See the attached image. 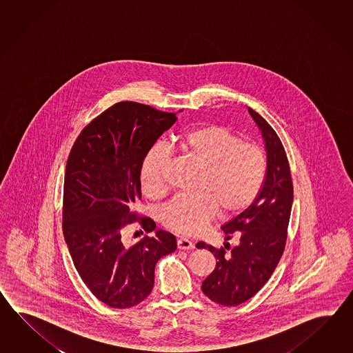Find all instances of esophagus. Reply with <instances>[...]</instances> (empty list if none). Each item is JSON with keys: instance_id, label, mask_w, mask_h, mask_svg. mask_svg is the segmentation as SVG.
<instances>
[{"instance_id": "1", "label": "esophagus", "mask_w": 353, "mask_h": 353, "mask_svg": "<svg viewBox=\"0 0 353 353\" xmlns=\"http://www.w3.org/2000/svg\"><path fill=\"white\" fill-rule=\"evenodd\" d=\"M176 246L179 250H192V248H194V243L187 239H179L176 241Z\"/></svg>"}]
</instances>
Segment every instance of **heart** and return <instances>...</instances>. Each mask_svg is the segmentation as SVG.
Wrapping results in <instances>:
<instances>
[{
    "instance_id": "b5f03b06",
    "label": "heart",
    "mask_w": 353,
    "mask_h": 353,
    "mask_svg": "<svg viewBox=\"0 0 353 353\" xmlns=\"http://www.w3.org/2000/svg\"><path fill=\"white\" fill-rule=\"evenodd\" d=\"M169 148L201 169L194 196H176L161 210L163 225L183 236L202 231L217 216L248 210L263 188L268 160L260 146L245 143L230 128L203 125L173 140ZM169 152L157 145L145 155L140 170L143 192L150 198L165 193L164 172Z\"/></svg>"
}]
</instances>
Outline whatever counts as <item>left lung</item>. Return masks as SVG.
I'll list each match as a JSON object with an SVG mask.
<instances>
[{
  "instance_id": "1",
  "label": "left lung",
  "mask_w": 353,
  "mask_h": 353,
  "mask_svg": "<svg viewBox=\"0 0 353 353\" xmlns=\"http://www.w3.org/2000/svg\"><path fill=\"white\" fill-rule=\"evenodd\" d=\"M248 112L261 130L268 150L263 188L248 210L222 227L227 240L237 237L234 248L230 243L221 248L196 243L198 248H208L217 260L203 281V293L225 307L248 301L268 283L285 250L293 205V180L281 140L259 113L252 108Z\"/></svg>"
}]
</instances>
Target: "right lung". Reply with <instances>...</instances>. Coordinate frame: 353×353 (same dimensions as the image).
Segmentation results:
<instances>
[{"mask_svg": "<svg viewBox=\"0 0 353 353\" xmlns=\"http://www.w3.org/2000/svg\"><path fill=\"white\" fill-rule=\"evenodd\" d=\"M176 113L122 101L83 128L68 157L61 227L83 283L108 307H135L149 296L155 265L175 251L172 233L158 231L126 246L121 233L131 223L152 232L150 218L137 216L143 158Z\"/></svg>", "mask_w": 353, "mask_h": 353, "instance_id": "obj_1", "label": "right lung"}]
</instances>
